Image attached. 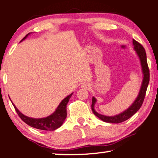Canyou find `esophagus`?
<instances>
[{
    "label": "esophagus",
    "instance_id": "1",
    "mask_svg": "<svg viewBox=\"0 0 158 158\" xmlns=\"http://www.w3.org/2000/svg\"><path fill=\"white\" fill-rule=\"evenodd\" d=\"M81 87L83 89H89V87H90V85H89V83H83L82 85H81Z\"/></svg>",
    "mask_w": 158,
    "mask_h": 158
}]
</instances>
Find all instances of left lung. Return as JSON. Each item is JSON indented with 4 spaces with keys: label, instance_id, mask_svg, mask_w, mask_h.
Wrapping results in <instances>:
<instances>
[{
    "label": "left lung",
    "instance_id": "8db88e82",
    "mask_svg": "<svg viewBox=\"0 0 158 158\" xmlns=\"http://www.w3.org/2000/svg\"><path fill=\"white\" fill-rule=\"evenodd\" d=\"M133 49L135 51V53H136L138 57L140 60L141 71H142L143 74L142 82H141L139 95H138L135 101H133V103L127 108L126 110L114 116H106L98 113L94 109L95 103L97 102V100L95 97H93V98H92L93 102H92L91 106L92 111H93L94 114L105 123H120L127 120L139 110L141 105H142L143 100H144L146 92H147V87H148L149 82V70L147 62V55H146L145 49L142 47V45L137 42L134 39H133Z\"/></svg>",
    "mask_w": 158,
    "mask_h": 158
}]
</instances>
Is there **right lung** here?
<instances>
[{
    "label": "right lung",
    "instance_id": "obj_1",
    "mask_svg": "<svg viewBox=\"0 0 158 158\" xmlns=\"http://www.w3.org/2000/svg\"><path fill=\"white\" fill-rule=\"evenodd\" d=\"M30 34H31V33L26 35L22 39L21 41L25 40ZM72 95L73 93L70 94L69 95H68L66 98H65L58 105V106L57 107L55 111L51 115L48 116L47 117H43V118H32V117H27V116L24 115L23 113H21L20 111L18 110V109L15 106V105L13 103L12 104L14 107H15L16 111L18 114V115H19V117L27 125H30L32 127H34V128L43 130V131H55V130L57 129L63 125V122L65 121V118H66V106L67 103H69V99L72 96Z\"/></svg>",
    "mask_w": 158,
    "mask_h": 158
}]
</instances>
